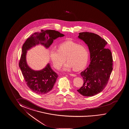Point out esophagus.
I'll return each instance as SVG.
<instances>
[{
  "label": "esophagus",
  "mask_w": 129,
  "mask_h": 129,
  "mask_svg": "<svg viewBox=\"0 0 129 129\" xmlns=\"http://www.w3.org/2000/svg\"><path fill=\"white\" fill-rule=\"evenodd\" d=\"M69 75L71 76H72V77H76L77 76L76 75H75L74 74H72V73H69Z\"/></svg>",
  "instance_id": "obj_1"
}]
</instances>
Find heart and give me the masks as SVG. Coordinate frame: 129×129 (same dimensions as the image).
Listing matches in <instances>:
<instances>
[{
	"mask_svg": "<svg viewBox=\"0 0 129 129\" xmlns=\"http://www.w3.org/2000/svg\"><path fill=\"white\" fill-rule=\"evenodd\" d=\"M58 49L50 48L49 56L54 67L60 69L66 61L64 70L73 68L75 71L82 69L86 65L89 52L87 47L71 41L61 43Z\"/></svg>",
	"mask_w": 129,
	"mask_h": 129,
	"instance_id": "obj_1",
	"label": "heart"
}]
</instances>
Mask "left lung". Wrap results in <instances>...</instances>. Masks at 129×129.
I'll list each match as a JSON object with an SVG mask.
<instances>
[{"instance_id":"1","label":"left lung","mask_w":129,"mask_h":129,"mask_svg":"<svg viewBox=\"0 0 129 129\" xmlns=\"http://www.w3.org/2000/svg\"><path fill=\"white\" fill-rule=\"evenodd\" d=\"M79 35L78 37L88 46L90 63L81 72L84 84L77 90L84 96H93L102 92L108 83L113 70L112 53L106 48L107 42L99 35L89 32Z\"/></svg>"}]
</instances>
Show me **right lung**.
<instances>
[{
	"label": "right lung",
	"mask_w": 129,
	"mask_h": 129,
	"mask_svg": "<svg viewBox=\"0 0 129 129\" xmlns=\"http://www.w3.org/2000/svg\"><path fill=\"white\" fill-rule=\"evenodd\" d=\"M64 36L55 30H41L40 33L33 34L23 44L19 67L27 86L33 92L39 95L49 92L53 88L58 76L52 70L49 63L41 70L35 71L31 69L26 61L27 51L40 44L48 48L53 40Z\"/></svg>",
	"instance_id": "obj_1"
}]
</instances>
